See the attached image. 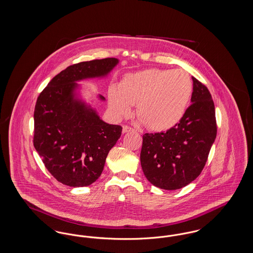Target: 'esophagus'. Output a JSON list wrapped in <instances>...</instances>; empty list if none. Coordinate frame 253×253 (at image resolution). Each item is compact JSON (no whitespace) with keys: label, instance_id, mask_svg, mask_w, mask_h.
<instances>
[{"label":"esophagus","instance_id":"34e87169","mask_svg":"<svg viewBox=\"0 0 253 253\" xmlns=\"http://www.w3.org/2000/svg\"><path fill=\"white\" fill-rule=\"evenodd\" d=\"M132 131V128L131 127H129V126H126V125H124L123 127H122V132L123 133H125V132H131Z\"/></svg>","mask_w":253,"mask_h":253}]
</instances>
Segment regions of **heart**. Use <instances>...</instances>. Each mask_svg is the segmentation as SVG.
I'll return each mask as SVG.
<instances>
[{
    "instance_id": "heart-1",
    "label": "heart",
    "mask_w": 253,
    "mask_h": 253,
    "mask_svg": "<svg viewBox=\"0 0 253 253\" xmlns=\"http://www.w3.org/2000/svg\"><path fill=\"white\" fill-rule=\"evenodd\" d=\"M193 93L192 78L185 70L151 68L127 75L119 89L110 87L109 108L121 119L136 104V115L147 128L167 131L183 120Z\"/></svg>"
}]
</instances>
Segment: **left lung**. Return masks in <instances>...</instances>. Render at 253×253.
Instances as JSON below:
<instances>
[{
    "label": "left lung",
    "mask_w": 253,
    "mask_h": 253,
    "mask_svg": "<svg viewBox=\"0 0 253 253\" xmlns=\"http://www.w3.org/2000/svg\"><path fill=\"white\" fill-rule=\"evenodd\" d=\"M192 105L165 132L145 133L140 153L144 175L163 190H178L201 173L216 137L215 108L208 88L192 78Z\"/></svg>",
    "instance_id": "obj_1"
}]
</instances>
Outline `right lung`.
<instances>
[{
    "label": "right lung",
    "instance_id": "1",
    "mask_svg": "<svg viewBox=\"0 0 253 253\" xmlns=\"http://www.w3.org/2000/svg\"><path fill=\"white\" fill-rule=\"evenodd\" d=\"M118 63V59L107 58L70 65L38 96L34 147L49 172L63 185L76 188L94 183L121 137L122 127L100 120L77 92V82L104 78ZM98 98L105 100L100 95Z\"/></svg>",
    "mask_w": 253,
    "mask_h": 253
}]
</instances>
